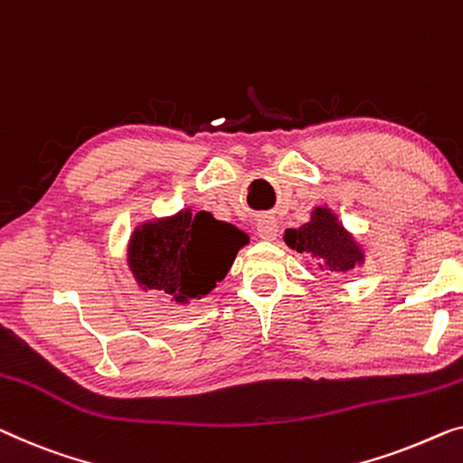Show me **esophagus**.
<instances>
[{
  "mask_svg": "<svg viewBox=\"0 0 463 463\" xmlns=\"http://www.w3.org/2000/svg\"><path fill=\"white\" fill-rule=\"evenodd\" d=\"M257 233L260 240H276L278 236V221L273 217H260L257 223Z\"/></svg>",
  "mask_w": 463,
  "mask_h": 463,
  "instance_id": "34e87169",
  "label": "esophagus"
}]
</instances>
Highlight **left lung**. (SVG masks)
Listing matches in <instances>:
<instances>
[{"label": "left lung", "instance_id": "8db88e82", "mask_svg": "<svg viewBox=\"0 0 463 463\" xmlns=\"http://www.w3.org/2000/svg\"><path fill=\"white\" fill-rule=\"evenodd\" d=\"M284 242L292 250L313 257L321 271L346 273L364 263V250L336 215L324 206H317L311 213L309 223L298 230H286Z\"/></svg>", "mask_w": 463, "mask_h": 463}]
</instances>
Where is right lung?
Here are the masks:
<instances>
[{
	"mask_svg": "<svg viewBox=\"0 0 463 463\" xmlns=\"http://www.w3.org/2000/svg\"><path fill=\"white\" fill-rule=\"evenodd\" d=\"M246 233L211 213L194 215L185 209L177 215L148 221L133 232L127 263L144 290H160L175 300L203 298L223 279Z\"/></svg>",
	"mask_w": 463,
	"mask_h": 463,
	"instance_id": "right-lung-1",
	"label": "right lung"
}]
</instances>
